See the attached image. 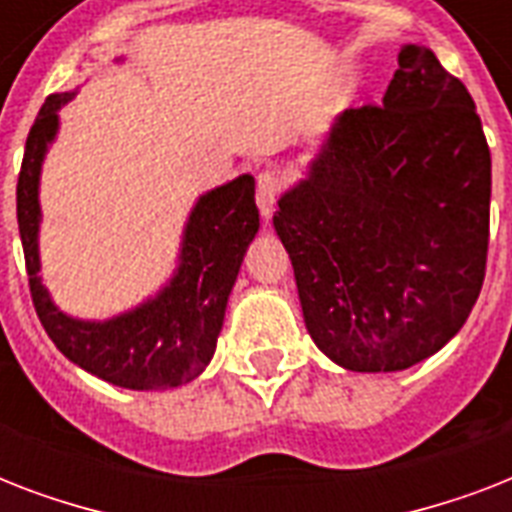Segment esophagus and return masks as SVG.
Listing matches in <instances>:
<instances>
[{"mask_svg":"<svg viewBox=\"0 0 512 512\" xmlns=\"http://www.w3.org/2000/svg\"><path fill=\"white\" fill-rule=\"evenodd\" d=\"M281 188H284V177L279 170H263L257 175V207L263 215H271L273 204L281 196Z\"/></svg>","mask_w":512,"mask_h":512,"instance_id":"1","label":"esophagus"}]
</instances>
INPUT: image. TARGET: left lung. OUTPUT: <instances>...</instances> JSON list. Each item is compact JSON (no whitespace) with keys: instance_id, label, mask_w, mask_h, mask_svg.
I'll return each mask as SVG.
<instances>
[{"instance_id":"left-lung-1","label":"left lung","mask_w":512,"mask_h":512,"mask_svg":"<svg viewBox=\"0 0 512 512\" xmlns=\"http://www.w3.org/2000/svg\"><path fill=\"white\" fill-rule=\"evenodd\" d=\"M489 196L468 87L404 44L382 103L337 119L273 215L313 342L350 372H401L444 348L484 287Z\"/></svg>"}]
</instances>
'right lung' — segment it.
<instances>
[{
  "instance_id": "add662e5",
  "label": "right lung",
  "mask_w": 512,
  "mask_h": 512,
  "mask_svg": "<svg viewBox=\"0 0 512 512\" xmlns=\"http://www.w3.org/2000/svg\"><path fill=\"white\" fill-rule=\"evenodd\" d=\"M74 92H52L31 124L18 175V228L36 316L58 350L100 380L130 390L177 388L193 380L215 353L225 303L249 241L260 228L255 177L241 175L201 196L183 241V263L162 295L106 324L68 319L39 284V167L58 130V108Z\"/></svg>"
}]
</instances>
